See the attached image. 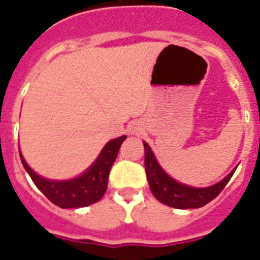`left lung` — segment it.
I'll return each instance as SVG.
<instances>
[{"instance_id": "left-lung-1", "label": "left lung", "mask_w": 260, "mask_h": 260, "mask_svg": "<svg viewBox=\"0 0 260 260\" xmlns=\"http://www.w3.org/2000/svg\"><path fill=\"white\" fill-rule=\"evenodd\" d=\"M143 146H145V168L150 189L155 199L171 208L193 209V208H201V206L206 205L218 196L223 187L229 183L233 174L236 172V168H234L228 176L223 177L222 180L217 184H213L210 187H190V185L179 183L172 179L161 168L150 146L146 142H143Z\"/></svg>"}]
</instances>
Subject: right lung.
I'll list each match as a JSON object with an SVG mask.
<instances>
[{"label":"right lung","mask_w":260,"mask_h":260,"mask_svg":"<svg viewBox=\"0 0 260 260\" xmlns=\"http://www.w3.org/2000/svg\"><path fill=\"white\" fill-rule=\"evenodd\" d=\"M127 138L122 135L118 138L109 141L96 160L93 161L89 168H86L83 174L67 180H51L38 175L32 168L26 163L23 155L19 151L21 161L24 170L30 175L31 180L41 190L44 196L55 205L63 209L68 208H84L92 205L103 199L104 193L108 188L109 172L118 155L122 142Z\"/></svg>","instance_id":"right-lung-1"}]
</instances>
